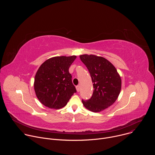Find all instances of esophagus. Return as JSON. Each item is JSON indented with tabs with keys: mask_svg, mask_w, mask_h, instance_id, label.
Returning a JSON list of instances; mask_svg holds the SVG:
<instances>
[{
	"mask_svg": "<svg viewBox=\"0 0 155 155\" xmlns=\"http://www.w3.org/2000/svg\"><path fill=\"white\" fill-rule=\"evenodd\" d=\"M76 89H77V92H79L80 91V85H78L76 86Z\"/></svg>",
	"mask_w": 155,
	"mask_h": 155,
	"instance_id": "esophagus-1",
	"label": "esophagus"
}]
</instances>
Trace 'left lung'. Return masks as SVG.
<instances>
[{"mask_svg": "<svg viewBox=\"0 0 155 155\" xmlns=\"http://www.w3.org/2000/svg\"><path fill=\"white\" fill-rule=\"evenodd\" d=\"M80 58L89 71L94 87L91 97L82 100V103L91 112H101L117 99L121 88V77L114 65L103 57L82 54Z\"/></svg>", "mask_w": 155, "mask_h": 155, "instance_id": "8db88e82", "label": "left lung"}]
</instances>
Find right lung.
<instances>
[{"instance_id": "1", "label": "right lung", "mask_w": 155, "mask_h": 155, "mask_svg": "<svg viewBox=\"0 0 155 155\" xmlns=\"http://www.w3.org/2000/svg\"><path fill=\"white\" fill-rule=\"evenodd\" d=\"M76 56H56L44 62L34 78V90L39 101L45 106L59 109L68 104L77 92L69 72Z\"/></svg>"}]
</instances>
